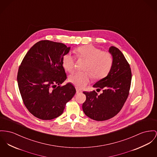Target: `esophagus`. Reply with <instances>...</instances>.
Masks as SVG:
<instances>
[{
    "label": "esophagus",
    "instance_id": "obj_1",
    "mask_svg": "<svg viewBox=\"0 0 157 157\" xmlns=\"http://www.w3.org/2000/svg\"><path fill=\"white\" fill-rule=\"evenodd\" d=\"M76 93L78 94H80V93H82V91L80 89L76 88Z\"/></svg>",
    "mask_w": 157,
    "mask_h": 157
}]
</instances>
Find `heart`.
I'll return each mask as SVG.
<instances>
[{
	"instance_id": "obj_1",
	"label": "heart",
	"mask_w": 157,
	"mask_h": 157,
	"mask_svg": "<svg viewBox=\"0 0 157 157\" xmlns=\"http://www.w3.org/2000/svg\"><path fill=\"white\" fill-rule=\"evenodd\" d=\"M79 58L87 61L84 72H75L69 76V81L78 88H82L89 83L92 77L96 80L105 77L110 72L113 64L112 55L92 45H86L77 49ZM75 59L71 54L68 53L63 58V68L68 72L75 68Z\"/></svg>"
}]
</instances>
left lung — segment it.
<instances>
[{
    "mask_svg": "<svg viewBox=\"0 0 157 157\" xmlns=\"http://www.w3.org/2000/svg\"><path fill=\"white\" fill-rule=\"evenodd\" d=\"M109 52L113 58L110 72L93 86L100 94L94 90L83 92L86 99L82 105L83 112L96 121H105L117 115L122 109L128 98L132 81L130 65L117 48L111 46Z\"/></svg>",
    "mask_w": 157,
    "mask_h": 157,
    "instance_id": "left-lung-1",
    "label": "left lung"
}]
</instances>
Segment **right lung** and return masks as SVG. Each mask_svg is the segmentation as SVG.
I'll return each instance as SVG.
<instances>
[{"mask_svg":"<svg viewBox=\"0 0 157 157\" xmlns=\"http://www.w3.org/2000/svg\"><path fill=\"white\" fill-rule=\"evenodd\" d=\"M70 49L62 43L41 40L32 46L20 65L17 82L23 102L39 119L61 115L76 92L71 83L61 85L67 78L63 56Z\"/></svg>","mask_w":157,"mask_h":157,"instance_id":"1","label":"right lung"}]
</instances>
